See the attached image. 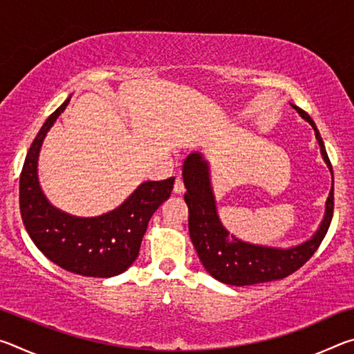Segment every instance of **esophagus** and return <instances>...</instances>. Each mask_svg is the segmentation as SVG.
<instances>
[{
  "label": "esophagus",
  "instance_id": "obj_1",
  "mask_svg": "<svg viewBox=\"0 0 354 354\" xmlns=\"http://www.w3.org/2000/svg\"><path fill=\"white\" fill-rule=\"evenodd\" d=\"M173 192H175V194H183V192H184V183H183V179L179 178V176L175 179V185H173Z\"/></svg>",
  "mask_w": 354,
  "mask_h": 354
}]
</instances>
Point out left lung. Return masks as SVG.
<instances>
[{
	"mask_svg": "<svg viewBox=\"0 0 354 354\" xmlns=\"http://www.w3.org/2000/svg\"><path fill=\"white\" fill-rule=\"evenodd\" d=\"M292 107L314 128L323 160L333 175L331 162H329L325 145H323L314 120L298 106L292 104ZM183 179L185 189H187L184 194V200L189 206V234L192 243H194L206 272L220 283L241 287L289 277L299 267H303L309 261V257L315 253L331 225L334 211V176L326 200L325 217L322 220L320 227L309 241L292 248L262 247V245L243 242L230 234V231L221 225L218 218L209 165L200 151L192 153L185 158Z\"/></svg>",
	"mask_w": 354,
	"mask_h": 354,
	"instance_id": "1",
	"label": "left lung"
}]
</instances>
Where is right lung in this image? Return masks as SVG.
<instances>
[{
  "instance_id": "add662e5",
  "label": "right lung",
  "mask_w": 354,
  "mask_h": 354,
  "mask_svg": "<svg viewBox=\"0 0 354 354\" xmlns=\"http://www.w3.org/2000/svg\"><path fill=\"white\" fill-rule=\"evenodd\" d=\"M70 98L48 117L26 154L20 176V212L29 237L64 270L111 278L128 270L137 256L148 221L171 194L175 178L145 181L113 211L98 217H75L46 200L37 178L41 143Z\"/></svg>"
}]
</instances>
